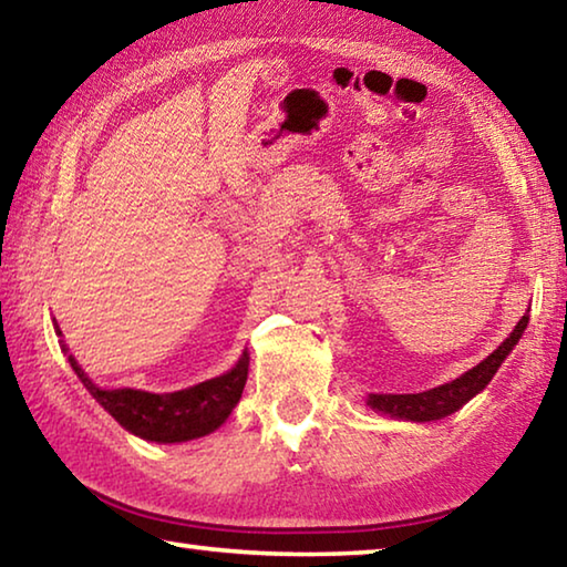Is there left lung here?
I'll use <instances>...</instances> for the list:
<instances>
[{"mask_svg": "<svg viewBox=\"0 0 567 567\" xmlns=\"http://www.w3.org/2000/svg\"><path fill=\"white\" fill-rule=\"evenodd\" d=\"M525 328L527 315H523V320L515 324L511 338L503 340L501 348L493 350L483 362L475 364L473 370H467L465 375L455 378L453 382H445V385L425 392H410V395H370L368 405L382 412V415L412 422H430L453 415V412L463 408L467 400H473L480 390H485V385L493 380L503 360L513 352L517 340L523 338Z\"/></svg>", "mask_w": 567, "mask_h": 567, "instance_id": "8db88e82", "label": "left lung"}]
</instances>
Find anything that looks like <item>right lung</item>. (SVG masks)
I'll return each instance as SVG.
<instances>
[{
	"label": "right lung",
	"mask_w": 567,
	"mask_h": 567,
	"mask_svg": "<svg viewBox=\"0 0 567 567\" xmlns=\"http://www.w3.org/2000/svg\"><path fill=\"white\" fill-rule=\"evenodd\" d=\"M56 328V322H54ZM56 334H62L56 328ZM70 364L82 380V385L90 390V395L100 402V405L110 412V415L120 422L124 430L132 435L150 443H185V440H195L215 433L229 417V412L243 398L245 382H247V368L249 354L243 352V358L225 375L199 382L195 388L165 392V395H155V392L145 390H102L84 375L70 354Z\"/></svg>",
	"instance_id": "1"
}]
</instances>
